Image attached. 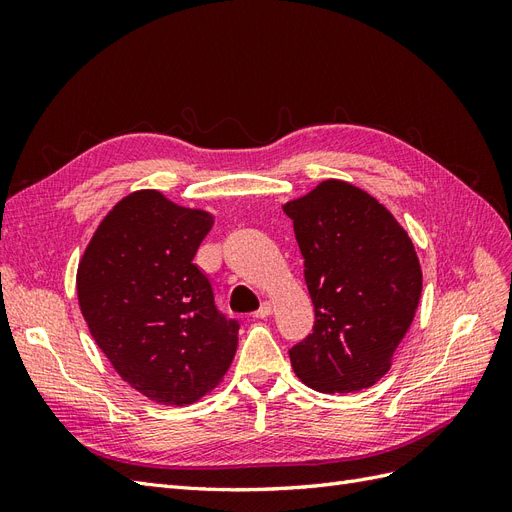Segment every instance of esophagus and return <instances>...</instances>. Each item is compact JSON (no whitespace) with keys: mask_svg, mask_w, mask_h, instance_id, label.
Wrapping results in <instances>:
<instances>
[{"mask_svg":"<svg viewBox=\"0 0 512 512\" xmlns=\"http://www.w3.org/2000/svg\"><path fill=\"white\" fill-rule=\"evenodd\" d=\"M271 314H273V305H271L269 301H265V303H262V305H260V309H258V312L254 314V318H260V320H262V318H269Z\"/></svg>","mask_w":512,"mask_h":512,"instance_id":"1","label":"esophagus"}]
</instances>
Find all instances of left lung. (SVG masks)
<instances>
[{
  "label": "left lung",
  "instance_id": "obj_1",
  "mask_svg": "<svg viewBox=\"0 0 512 512\" xmlns=\"http://www.w3.org/2000/svg\"><path fill=\"white\" fill-rule=\"evenodd\" d=\"M305 258L314 331L290 348L318 393H354L391 369L423 290L421 262L393 213L352 183L327 179L284 205Z\"/></svg>",
  "mask_w": 512,
  "mask_h": 512
}]
</instances>
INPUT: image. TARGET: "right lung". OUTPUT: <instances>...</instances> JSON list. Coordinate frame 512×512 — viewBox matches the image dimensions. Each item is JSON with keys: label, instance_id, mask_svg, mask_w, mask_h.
Returning <instances> with one entry per match:
<instances>
[{"label": "right lung", "instance_id": "1", "mask_svg": "<svg viewBox=\"0 0 512 512\" xmlns=\"http://www.w3.org/2000/svg\"><path fill=\"white\" fill-rule=\"evenodd\" d=\"M211 226L203 209L138 190L106 213L76 271L91 337L132 389L164 406L215 389L237 352L239 322L218 312L194 265Z\"/></svg>", "mask_w": 512, "mask_h": 512}]
</instances>
